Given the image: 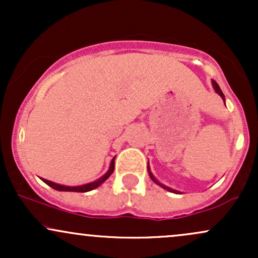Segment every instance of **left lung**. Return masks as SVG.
Returning a JSON list of instances; mask_svg holds the SVG:
<instances>
[{
	"instance_id": "obj_1",
	"label": "left lung",
	"mask_w": 258,
	"mask_h": 258,
	"mask_svg": "<svg viewBox=\"0 0 258 258\" xmlns=\"http://www.w3.org/2000/svg\"><path fill=\"white\" fill-rule=\"evenodd\" d=\"M212 86H214V90L216 91V93H218L221 96V98L223 99V102L226 99H224V94H223V92L221 91V88H220V86H218V84L217 82L215 81V80H212ZM148 173H149V176H150V178H152V180L154 183H156V184L158 185H160L161 186V188H164V189H166L167 191H171V193H174V194H180V191H178V190H174V189H172V188H170V186H166L165 184H162V183H160L158 179L155 178V177H154V174L152 173V171H150V168H149V164H148Z\"/></svg>"
}]
</instances>
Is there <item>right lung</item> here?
I'll return each mask as SVG.
<instances>
[{
	"label": "right lung",
	"mask_w": 258,
	"mask_h": 258,
	"mask_svg": "<svg viewBox=\"0 0 258 258\" xmlns=\"http://www.w3.org/2000/svg\"><path fill=\"white\" fill-rule=\"evenodd\" d=\"M114 168H115V158H112L111 162H110V166H109V170L103 174L100 178H98L97 180H93V182L87 183V184H82V185H76V186H70V185H63V184H58V183L51 182V180H47L44 178H41L43 180L46 184H48L51 188L55 189V190L59 191H78V193H86V191H91L93 189L98 188L100 184L105 182L106 179L110 177V174L114 172Z\"/></svg>",
	"instance_id": "add662e5"
}]
</instances>
